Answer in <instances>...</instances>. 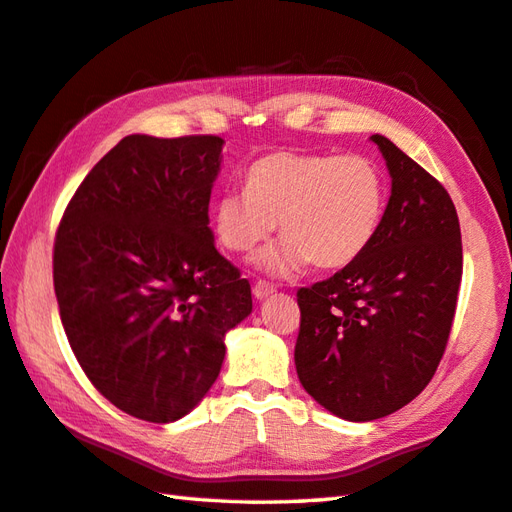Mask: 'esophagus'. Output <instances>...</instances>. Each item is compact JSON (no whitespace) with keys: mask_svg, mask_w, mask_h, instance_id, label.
Masks as SVG:
<instances>
[{"mask_svg":"<svg viewBox=\"0 0 512 512\" xmlns=\"http://www.w3.org/2000/svg\"><path fill=\"white\" fill-rule=\"evenodd\" d=\"M274 291H276V287L265 283V280H258V283L254 285V296H256L258 300H263V298L271 296V294H274Z\"/></svg>","mask_w":512,"mask_h":512,"instance_id":"34e87169","label":"esophagus"}]
</instances>
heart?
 Segmentation results:
<instances>
[{"label":"heart","instance_id":"obj_1","mask_svg":"<svg viewBox=\"0 0 512 512\" xmlns=\"http://www.w3.org/2000/svg\"><path fill=\"white\" fill-rule=\"evenodd\" d=\"M387 181L362 154L271 152L245 172V192L214 205V234L225 249L249 254L278 229L285 238L260 256L271 274H291L311 260L338 269L356 260L378 234Z\"/></svg>","mask_w":512,"mask_h":512}]
</instances>
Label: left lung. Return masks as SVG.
I'll use <instances>...</instances> for the list:
<instances>
[{"mask_svg":"<svg viewBox=\"0 0 512 512\" xmlns=\"http://www.w3.org/2000/svg\"><path fill=\"white\" fill-rule=\"evenodd\" d=\"M391 198L378 234L331 278L298 289L296 371L333 415L402 409L437 371L462 283V234L444 185L382 134Z\"/></svg>","mask_w":512,"mask_h":512,"instance_id":"8db88e82","label":"left lung"}]
</instances>
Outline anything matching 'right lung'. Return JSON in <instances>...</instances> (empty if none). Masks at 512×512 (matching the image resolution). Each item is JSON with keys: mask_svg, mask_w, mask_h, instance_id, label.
<instances>
[{"mask_svg": "<svg viewBox=\"0 0 512 512\" xmlns=\"http://www.w3.org/2000/svg\"><path fill=\"white\" fill-rule=\"evenodd\" d=\"M214 134H130L88 172L55 236L61 325L95 389L168 424L221 373L225 333L252 314V287L214 247Z\"/></svg>", "mask_w": 512, "mask_h": 512, "instance_id": "right-lung-1", "label": "right lung"}]
</instances>
